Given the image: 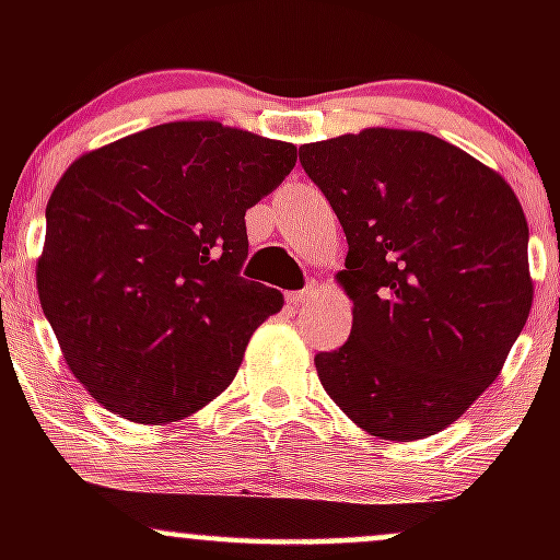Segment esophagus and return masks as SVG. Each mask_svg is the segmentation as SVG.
Segmentation results:
<instances>
[{"instance_id":"esophagus-1","label":"esophagus","mask_w":560,"mask_h":560,"mask_svg":"<svg viewBox=\"0 0 560 560\" xmlns=\"http://www.w3.org/2000/svg\"><path fill=\"white\" fill-rule=\"evenodd\" d=\"M311 298H313V287L300 289V292H287V302H292V305H302V302H307Z\"/></svg>"}]
</instances>
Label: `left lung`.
Returning a JSON list of instances; mask_svg holds the SVG:
<instances>
[{
  "mask_svg": "<svg viewBox=\"0 0 560 560\" xmlns=\"http://www.w3.org/2000/svg\"><path fill=\"white\" fill-rule=\"evenodd\" d=\"M347 236L350 339L324 389L382 440L436 434L498 378L532 307L529 226L503 176L423 131L300 147Z\"/></svg>",
  "mask_w": 560,
  "mask_h": 560,
  "instance_id": "obj_1",
  "label": "left lung"
}]
</instances>
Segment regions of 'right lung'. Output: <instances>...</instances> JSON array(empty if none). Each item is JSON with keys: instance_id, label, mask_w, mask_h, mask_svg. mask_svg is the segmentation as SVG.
Wrapping results in <instances>:
<instances>
[{"instance_id": "obj_1", "label": "right lung", "mask_w": 560, "mask_h": 560, "mask_svg": "<svg viewBox=\"0 0 560 560\" xmlns=\"http://www.w3.org/2000/svg\"><path fill=\"white\" fill-rule=\"evenodd\" d=\"M298 147L178 120L75 160L47 205L42 311L75 378L139 423L186 419L229 387L281 292L247 281L244 213Z\"/></svg>"}]
</instances>
